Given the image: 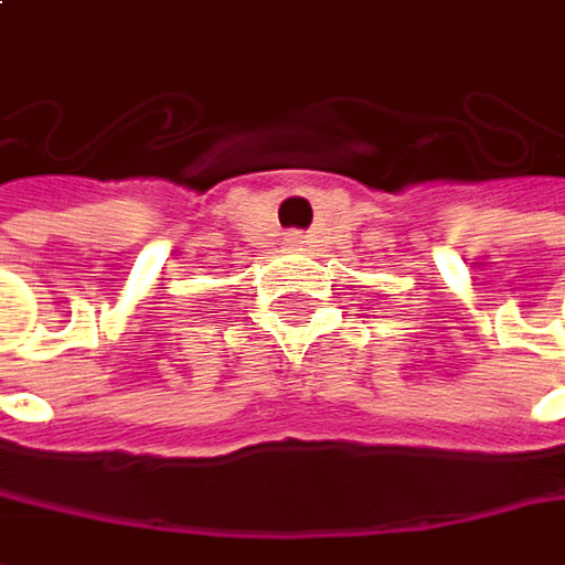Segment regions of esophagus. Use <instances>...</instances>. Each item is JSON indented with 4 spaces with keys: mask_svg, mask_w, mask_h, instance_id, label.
Masks as SVG:
<instances>
[{
    "mask_svg": "<svg viewBox=\"0 0 565 565\" xmlns=\"http://www.w3.org/2000/svg\"><path fill=\"white\" fill-rule=\"evenodd\" d=\"M292 241V244H301V235H296V238H289Z\"/></svg>",
    "mask_w": 565,
    "mask_h": 565,
    "instance_id": "34e87169",
    "label": "esophagus"
}]
</instances>
